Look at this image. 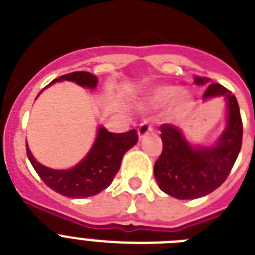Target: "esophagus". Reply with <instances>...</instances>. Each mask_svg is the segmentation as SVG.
Returning a JSON list of instances; mask_svg holds the SVG:
<instances>
[{
    "label": "esophagus",
    "mask_w": 255,
    "mask_h": 255,
    "mask_svg": "<svg viewBox=\"0 0 255 255\" xmlns=\"http://www.w3.org/2000/svg\"><path fill=\"white\" fill-rule=\"evenodd\" d=\"M152 131V124L148 122V120H144L143 123L140 124L139 129H137V133H139L140 139H143L145 136Z\"/></svg>",
    "instance_id": "1"
}]
</instances>
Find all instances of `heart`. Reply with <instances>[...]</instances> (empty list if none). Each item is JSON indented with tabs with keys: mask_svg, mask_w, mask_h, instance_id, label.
I'll return each mask as SVG.
<instances>
[{
	"mask_svg": "<svg viewBox=\"0 0 255 255\" xmlns=\"http://www.w3.org/2000/svg\"><path fill=\"white\" fill-rule=\"evenodd\" d=\"M170 102V115L177 118L189 108L190 95L185 90H178L172 86H161L153 90L149 96V103L153 107H163Z\"/></svg>",
	"mask_w": 255,
	"mask_h": 255,
	"instance_id": "b5f03b06",
	"label": "heart"
}]
</instances>
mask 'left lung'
Listing matches in <instances>:
<instances>
[{"instance_id": "left-lung-1", "label": "left lung", "mask_w": 255, "mask_h": 255, "mask_svg": "<svg viewBox=\"0 0 255 255\" xmlns=\"http://www.w3.org/2000/svg\"><path fill=\"white\" fill-rule=\"evenodd\" d=\"M208 78L196 77V85H205ZM224 96L228 103V122L217 143L212 147L192 145L172 124L160 127L163 152L153 167L157 185L178 200H193L212 193L229 176L241 151L242 119L236 96L224 86L212 83L202 99Z\"/></svg>"}]
</instances>
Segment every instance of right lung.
Listing matches in <instances>:
<instances>
[{"instance_id": "1", "label": "right lung", "mask_w": 255, "mask_h": 255, "mask_svg": "<svg viewBox=\"0 0 255 255\" xmlns=\"http://www.w3.org/2000/svg\"><path fill=\"white\" fill-rule=\"evenodd\" d=\"M61 81L75 82L82 87L94 90L98 83V78L91 73L75 71L54 79L49 86ZM137 140L139 137L136 129L123 133H112L104 127H99L90 152L81 163L70 169H51L42 165L34 159L27 144L26 153L38 176L49 188L66 197L85 198L95 196L111 185L112 180L119 170L124 153L131 149L137 143Z\"/></svg>"}]
</instances>
